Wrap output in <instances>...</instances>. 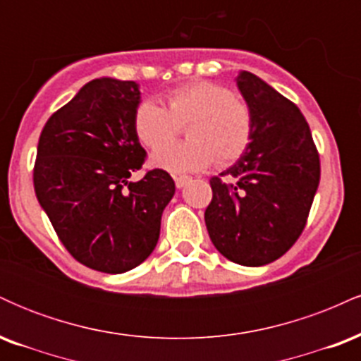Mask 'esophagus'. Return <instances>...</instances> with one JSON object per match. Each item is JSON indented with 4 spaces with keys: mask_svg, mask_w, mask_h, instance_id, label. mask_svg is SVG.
Masks as SVG:
<instances>
[{
    "mask_svg": "<svg viewBox=\"0 0 361 361\" xmlns=\"http://www.w3.org/2000/svg\"><path fill=\"white\" fill-rule=\"evenodd\" d=\"M190 178L188 176H175V183H176V188H183V186L188 183Z\"/></svg>",
    "mask_w": 361,
    "mask_h": 361,
    "instance_id": "34e87169",
    "label": "esophagus"
}]
</instances>
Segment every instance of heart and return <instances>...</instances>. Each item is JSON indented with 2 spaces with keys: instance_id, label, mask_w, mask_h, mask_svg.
Returning a JSON list of instances; mask_svg holds the SVG:
<instances>
[{
  "instance_id": "obj_1",
  "label": "heart",
  "mask_w": 361,
  "mask_h": 361,
  "mask_svg": "<svg viewBox=\"0 0 361 361\" xmlns=\"http://www.w3.org/2000/svg\"><path fill=\"white\" fill-rule=\"evenodd\" d=\"M168 109L159 102H140L134 128L140 142L159 147L169 142L186 121V143L169 145L151 154V164L164 171L193 173L217 164H229L246 151L252 137V111L234 98L226 86L193 81L176 86L166 94Z\"/></svg>"
}]
</instances>
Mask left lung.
Returning a JSON list of instances; mask_svg holds the SVG:
<instances>
[{
  "instance_id": "1",
  "label": "left lung",
  "mask_w": 361,
  "mask_h": 361,
  "mask_svg": "<svg viewBox=\"0 0 361 361\" xmlns=\"http://www.w3.org/2000/svg\"><path fill=\"white\" fill-rule=\"evenodd\" d=\"M239 93L252 111V137L231 168L210 180L205 210L210 241L227 259L263 267L299 239L317 192L321 166L304 115L256 74L239 71Z\"/></svg>"
}]
</instances>
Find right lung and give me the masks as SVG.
<instances>
[{
  "mask_svg": "<svg viewBox=\"0 0 361 361\" xmlns=\"http://www.w3.org/2000/svg\"><path fill=\"white\" fill-rule=\"evenodd\" d=\"M140 97L135 81L86 82L47 120L37 147V200L66 250L98 271H128L154 251L176 190L163 169L128 181L146 156L134 128Z\"/></svg>",
  "mask_w": 361,
  "mask_h": 361,
  "instance_id": "obj_1",
  "label": "right lung"
}]
</instances>
